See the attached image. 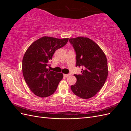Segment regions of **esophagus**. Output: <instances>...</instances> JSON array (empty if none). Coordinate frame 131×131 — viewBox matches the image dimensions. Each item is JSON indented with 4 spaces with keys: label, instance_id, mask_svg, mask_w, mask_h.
<instances>
[{
    "label": "esophagus",
    "instance_id": "34e87169",
    "mask_svg": "<svg viewBox=\"0 0 131 131\" xmlns=\"http://www.w3.org/2000/svg\"><path fill=\"white\" fill-rule=\"evenodd\" d=\"M69 75H70L69 74H64V76L65 77H69Z\"/></svg>",
    "mask_w": 131,
    "mask_h": 131
}]
</instances>
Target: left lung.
Instances as JSON below:
<instances>
[{
	"mask_svg": "<svg viewBox=\"0 0 131 131\" xmlns=\"http://www.w3.org/2000/svg\"><path fill=\"white\" fill-rule=\"evenodd\" d=\"M69 41L77 54L76 66L82 67L81 74H74L77 82L70 86L73 92L82 99L93 97L100 91L108 77V62L105 53L91 39L79 37Z\"/></svg>",
	"mask_w": 131,
	"mask_h": 131,
	"instance_id": "8db88e82",
	"label": "left lung"
}]
</instances>
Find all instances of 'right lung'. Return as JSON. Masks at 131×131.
Instances as JSON below:
<instances>
[{
	"mask_svg": "<svg viewBox=\"0 0 131 131\" xmlns=\"http://www.w3.org/2000/svg\"><path fill=\"white\" fill-rule=\"evenodd\" d=\"M68 40L45 36L34 41L26 51L22 59L23 77L36 96L46 97L56 91L63 74L50 70L49 61L55 51L64 46Z\"/></svg>",
	"mask_w": 131,
	"mask_h": 131,
	"instance_id": "right-lung-1",
	"label": "right lung"
}]
</instances>
